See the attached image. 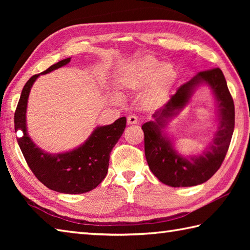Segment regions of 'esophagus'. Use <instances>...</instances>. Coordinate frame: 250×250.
<instances>
[{
  "mask_svg": "<svg viewBox=\"0 0 250 250\" xmlns=\"http://www.w3.org/2000/svg\"><path fill=\"white\" fill-rule=\"evenodd\" d=\"M139 122V118L135 115H130L128 117V124L129 125H136Z\"/></svg>",
  "mask_w": 250,
  "mask_h": 250,
  "instance_id": "1",
  "label": "esophagus"
}]
</instances>
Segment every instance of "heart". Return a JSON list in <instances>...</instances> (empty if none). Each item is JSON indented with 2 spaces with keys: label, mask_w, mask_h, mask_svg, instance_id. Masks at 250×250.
Here are the masks:
<instances>
[{
  "label": "heart",
  "mask_w": 250,
  "mask_h": 250,
  "mask_svg": "<svg viewBox=\"0 0 250 250\" xmlns=\"http://www.w3.org/2000/svg\"><path fill=\"white\" fill-rule=\"evenodd\" d=\"M177 72L169 63H162L155 57L146 56L136 60L126 68L121 82L126 88H145L144 102L147 106L161 104L174 86Z\"/></svg>",
  "instance_id": "heart-1"
}]
</instances>
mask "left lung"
Listing matches in <instances>:
<instances>
[{"mask_svg":"<svg viewBox=\"0 0 250 250\" xmlns=\"http://www.w3.org/2000/svg\"><path fill=\"white\" fill-rule=\"evenodd\" d=\"M201 83L208 84L213 90L220 125L212 144L202 155L185 158L173 149L162 129L184 107L194 89ZM152 116L155 120L142 125L145 136V156L150 171L161 183L171 187H191L205 183L218 171L229 149L235 117L232 95L219 67L196 74L191 81L182 84L167 103Z\"/></svg>","mask_w":250,"mask_h":250,"instance_id":"1","label":"left lung"}]
</instances>
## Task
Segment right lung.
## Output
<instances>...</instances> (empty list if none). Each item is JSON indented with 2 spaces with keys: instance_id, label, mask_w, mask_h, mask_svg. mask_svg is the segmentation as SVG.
Returning a JSON list of instances; mask_svg holds the SVG:
<instances>
[{
  "instance_id": "right-lung-1",
  "label": "right lung",
  "mask_w": 250,
  "mask_h": 250,
  "mask_svg": "<svg viewBox=\"0 0 250 250\" xmlns=\"http://www.w3.org/2000/svg\"><path fill=\"white\" fill-rule=\"evenodd\" d=\"M71 58H66L41 74H47L66 65ZM41 74L32 76L22 89L15 111V130L23 135L17 142L29 167L36 178L47 188L57 192L77 194L91 191L102 183L108 171L109 155L125 128V117L114 124L98 126L89 139L76 149L51 155L37 147L26 132L25 113L32 84Z\"/></svg>"
}]
</instances>
